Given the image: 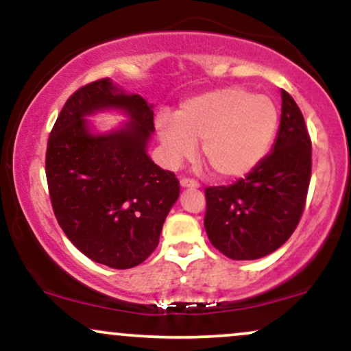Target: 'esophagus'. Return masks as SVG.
<instances>
[{
	"label": "esophagus",
	"mask_w": 351,
	"mask_h": 351,
	"mask_svg": "<svg viewBox=\"0 0 351 351\" xmlns=\"http://www.w3.org/2000/svg\"><path fill=\"white\" fill-rule=\"evenodd\" d=\"M181 188H188V189H198L199 184L196 183L195 180H188V178H181L180 180Z\"/></svg>",
	"instance_id": "obj_1"
}]
</instances>
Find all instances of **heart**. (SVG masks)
I'll return each instance as SVG.
<instances>
[{"label": "heart", "mask_w": 351, "mask_h": 351, "mask_svg": "<svg viewBox=\"0 0 351 351\" xmlns=\"http://www.w3.org/2000/svg\"><path fill=\"white\" fill-rule=\"evenodd\" d=\"M279 127V108L265 95L223 87L184 100L175 114L156 120L165 160L176 167L201 143V158L217 178L251 173L267 155Z\"/></svg>", "instance_id": "1"}]
</instances>
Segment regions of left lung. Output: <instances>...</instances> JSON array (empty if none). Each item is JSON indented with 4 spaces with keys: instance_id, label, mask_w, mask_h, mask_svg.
Masks as SVG:
<instances>
[{
    "instance_id": "8db88e82",
    "label": "left lung",
    "mask_w": 351,
    "mask_h": 351,
    "mask_svg": "<svg viewBox=\"0 0 351 351\" xmlns=\"http://www.w3.org/2000/svg\"><path fill=\"white\" fill-rule=\"evenodd\" d=\"M272 152L229 186L206 188L204 229L229 259L254 261L279 249L299 224L312 173V143L295 100L280 90Z\"/></svg>"
}]
</instances>
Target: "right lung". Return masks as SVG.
I'll return each instance as SVG.
<instances>
[{"label":"right lung","instance_id":"1","mask_svg":"<svg viewBox=\"0 0 351 351\" xmlns=\"http://www.w3.org/2000/svg\"><path fill=\"white\" fill-rule=\"evenodd\" d=\"M110 110L129 120L95 132L86 117ZM153 132L152 104L112 79L74 92L52 127L46 153L52 209L71 243L94 263L130 269L158 245L180 183L148 156Z\"/></svg>","mask_w":351,"mask_h":351}]
</instances>
